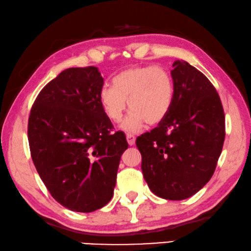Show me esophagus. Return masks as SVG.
<instances>
[{
  "mask_svg": "<svg viewBox=\"0 0 251 251\" xmlns=\"http://www.w3.org/2000/svg\"><path fill=\"white\" fill-rule=\"evenodd\" d=\"M126 141H128L129 146H133V144L135 143V137L133 134L128 133V134H126Z\"/></svg>",
  "mask_w": 251,
  "mask_h": 251,
  "instance_id": "1",
  "label": "esophagus"
}]
</instances>
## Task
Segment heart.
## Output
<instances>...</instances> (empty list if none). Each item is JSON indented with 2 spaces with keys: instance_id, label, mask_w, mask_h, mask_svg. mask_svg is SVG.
Returning <instances> with one entry per match:
<instances>
[{
  "instance_id": "b5f03b06",
  "label": "heart",
  "mask_w": 251,
  "mask_h": 251,
  "mask_svg": "<svg viewBox=\"0 0 251 251\" xmlns=\"http://www.w3.org/2000/svg\"><path fill=\"white\" fill-rule=\"evenodd\" d=\"M174 97L173 79L168 70L157 66H133L123 69L112 79V87H103L99 102L110 121L120 120L126 110H132L122 129L131 132L159 125L168 116Z\"/></svg>"
}]
</instances>
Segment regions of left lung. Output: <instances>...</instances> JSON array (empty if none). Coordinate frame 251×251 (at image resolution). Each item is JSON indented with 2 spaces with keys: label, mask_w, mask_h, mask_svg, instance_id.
I'll list each match as a JSON object with an SVG mask.
<instances>
[{
  "label": "left lung",
  "mask_w": 251,
  "mask_h": 251,
  "mask_svg": "<svg viewBox=\"0 0 251 251\" xmlns=\"http://www.w3.org/2000/svg\"><path fill=\"white\" fill-rule=\"evenodd\" d=\"M173 67L172 107L155 129L135 143L150 190L162 199L181 201L213 176L225 140V114L204 74L184 60H175Z\"/></svg>",
  "instance_id": "left-lung-1"
}]
</instances>
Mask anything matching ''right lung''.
I'll list each match as a JSON object with an SVG mask.
<instances>
[{
  "instance_id": "1",
  "label": "right lung",
  "mask_w": 251,
  "mask_h": 251,
  "mask_svg": "<svg viewBox=\"0 0 251 251\" xmlns=\"http://www.w3.org/2000/svg\"><path fill=\"white\" fill-rule=\"evenodd\" d=\"M97 67L68 68L39 92L28 118L35 168L50 195L74 212L90 213L112 199L122 153L128 149L99 102Z\"/></svg>"
}]
</instances>
